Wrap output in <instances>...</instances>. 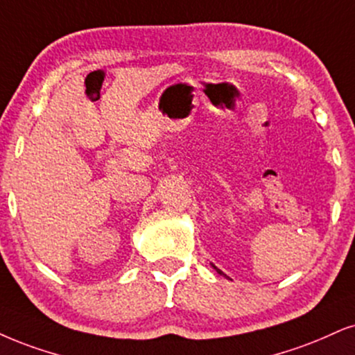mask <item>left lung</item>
<instances>
[{
  "mask_svg": "<svg viewBox=\"0 0 355 355\" xmlns=\"http://www.w3.org/2000/svg\"><path fill=\"white\" fill-rule=\"evenodd\" d=\"M211 265H212V266H214V270H216V271H217V273H218V275H222V277H225V278H227V279H230V278H229V277H227V275H225V273H224V271H222V270H218V268H217V266H216V265H214V263H211Z\"/></svg>",
  "mask_w": 355,
  "mask_h": 355,
  "instance_id": "1",
  "label": "left lung"
}]
</instances>
